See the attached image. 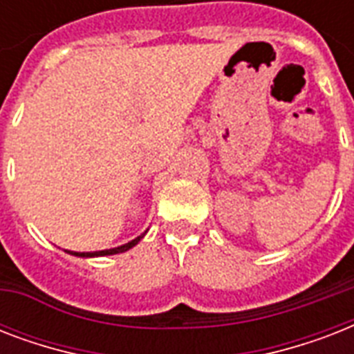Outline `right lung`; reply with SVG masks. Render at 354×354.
Instances as JSON below:
<instances>
[{"instance_id":"add662e5","label":"right lung","mask_w":354,"mask_h":354,"mask_svg":"<svg viewBox=\"0 0 354 354\" xmlns=\"http://www.w3.org/2000/svg\"><path fill=\"white\" fill-rule=\"evenodd\" d=\"M143 235L138 236V239H133V241H130L128 244H122V246L119 248H112V250H102V252H93V253H79V252H68V253H71V255H79V257H97V255H113V253H122V252H127V250H130L132 246H136V244L143 239Z\"/></svg>"}]
</instances>
